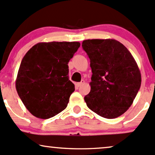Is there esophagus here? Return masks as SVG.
<instances>
[{"label": "esophagus", "mask_w": 155, "mask_h": 155, "mask_svg": "<svg viewBox=\"0 0 155 155\" xmlns=\"http://www.w3.org/2000/svg\"><path fill=\"white\" fill-rule=\"evenodd\" d=\"M84 83H85V81H82L81 82H80V83H78L76 85H77L78 87H80V86H81L82 85L84 84Z\"/></svg>", "instance_id": "34e87169"}]
</instances>
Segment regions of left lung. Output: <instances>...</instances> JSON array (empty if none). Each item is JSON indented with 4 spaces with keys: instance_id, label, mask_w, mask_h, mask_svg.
<instances>
[{
    "instance_id": "obj_1",
    "label": "left lung",
    "mask_w": 155,
    "mask_h": 155,
    "mask_svg": "<svg viewBox=\"0 0 155 155\" xmlns=\"http://www.w3.org/2000/svg\"><path fill=\"white\" fill-rule=\"evenodd\" d=\"M92 70L87 106L101 117L114 119L132 105L141 83V72L132 54L114 39L83 41Z\"/></svg>"
}]
</instances>
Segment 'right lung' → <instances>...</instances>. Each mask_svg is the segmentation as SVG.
Returning a JSON list of instances; mask_svg holds the SVG:
<instances>
[{"instance_id": "right-lung-1", "label": "right lung", "mask_w": 155, "mask_h": 155, "mask_svg": "<svg viewBox=\"0 0 155 155\" xmlns=\"http://www.w3.org/2000/svg\"><path fill=\"white\" fill-rule=\"evenodd\" d=\"M80 45L79 42L38 43L23 57L16 89L35 117L48 119L67 107L74 91L69 80L68 62Z\"/></svg>"}]
</instances>
